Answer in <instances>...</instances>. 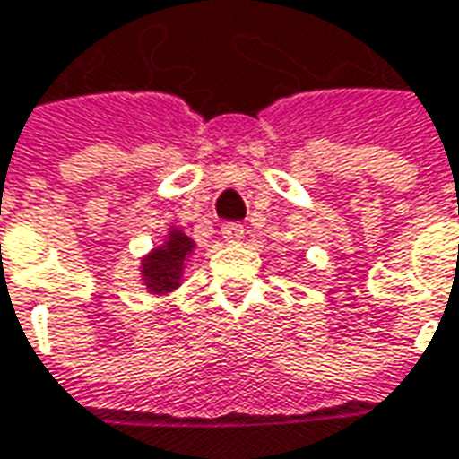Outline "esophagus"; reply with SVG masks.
Returning <instances> with one entry per match:
<instances>
[{
    "label": "esophagus",
    "mask_w": 459,
    "mask_h": 459,
    "mask_svg": "<svg viewBox=\"0 0 459 459\" xmlns=\"http://www.w3.org/2000/svg\"><path fill=\"white\" fill-rule=\"evenodd\" d=\"M222 237L230 242V245H237V242H242V239H245V227L237 222L222 224Z\"/></svg>",
    "instance_id": "esophagus-1"
}]
</instances>
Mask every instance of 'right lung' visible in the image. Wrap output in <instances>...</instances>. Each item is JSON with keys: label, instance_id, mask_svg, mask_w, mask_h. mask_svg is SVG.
<instances>
[{"label": "right lung", "instance_id": "obj_1", "mask_svg": "<svg viewBox=\"0 0 459 459\" xmlns=\"http://www.w3.org/2000/svg\"><path fill=\"white\" fill-rule=\"evenodd\" d=\"M195 252V242L185 235L180 227H170L165 242L151 249L141 262L143 287L151 294L168 297L170 291L180 287L183 281V269L190 262Z\"/></svg>", "mask_w": 459, "mask_h": 459}]
</instances>
